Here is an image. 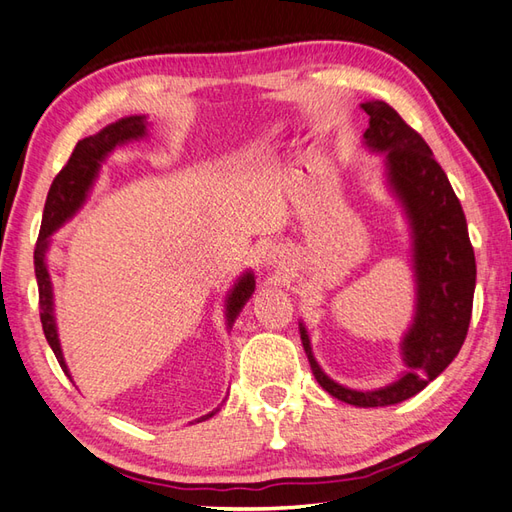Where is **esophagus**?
<instances>
[{
    "mask_svg": "<svg viewBox=\"0 0 512 512\" xmlns=\"http://www.w3.org/2000/svg\"><path fill=\"white\" fill-rule=\"evenodd\" d=\"M266 262L268 264H281V255H279V250H270V253H268V257H266Z\"/></svg>",
    "mask_w": 512,
    "mask_h": 512,
    "instance_id": "34e87169",
    "label": "esophagus"
}]
</instances>
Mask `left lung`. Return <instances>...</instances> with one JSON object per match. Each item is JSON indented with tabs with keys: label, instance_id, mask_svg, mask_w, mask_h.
I'll return each mask as SVG.
<instances>
[{
	"label": "left lung",
	"instance_id": "1",
	"mask_svg": "<svg viewBox=\"0 0 512 512\" xmlns=\"http://www.w3.org/2000/svg\"><path fill=\"white\" fill-rule=\"evenodd\" d=\"M363 147L383 156V182L405 217L413 273V314L398 343L402 372L376 389H352L323 372L299 319L303 350L317 383L354 407H387L416 396L458 356L471 323L475 255L460 200L429 145L385 101H365Z\"/></svg>",
	"mask_w": 512,
	"mask_h": 512
}]
</instances>
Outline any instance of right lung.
Here are the masks:
<instances>
[{"label": "right lung", "instance_id": "obj_1", "mask_svg": "<svg viewBox=\"0 0 512 512\" xmlns=\"http://www.w3.org/2000/svg\"><path fill=\"white\" fill-rule=\"evenodd\" d=\"M145 138H149V121L147 116L138 114V116L118 118L116 123L103 127L101 132H96L94 136L79 140L68 160V165L59 171L57 178H54L52 187L48 191L46 206H43L39 242L35 248V275H37V286H39L41 325H43V334H46L48 345L52 347V352L57 356L61 369L70 380H72V374L68 369V363H65L63 358L57 317H54V290H52V279L48 270V250L52 246V235L57 233L61 226L68 224L72 217L83 209V204L88 202L90 193L94 189V182L101 176V167L105 165V160L110 158L118 147L138 143V140H145ZM253 292H255V273L250 268H246L244 273L233 281V286L228 288L224 297L226 330L233 328L235 319L239 317V312H242L248 299L253 297ZM217 411H220V407L209 411L206 416L198 418L195 422L209 420Z\"/></svg>", "mask_w": 512, "mask_h": 512}]
</instances>
